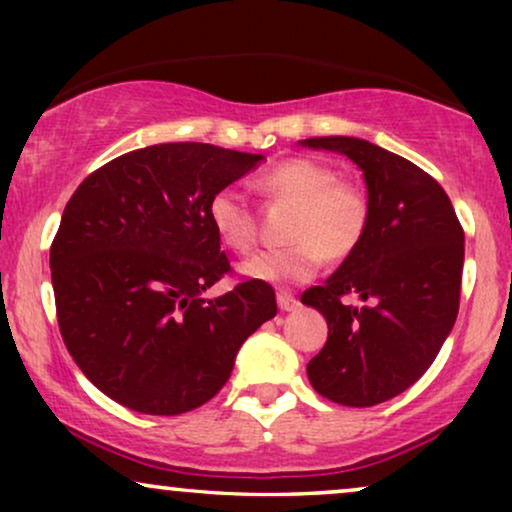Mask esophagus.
I'll list each match as a JSON object with an SVG mask.
<instances>
[{"mask_svg": "<svg viewBox=\"0 0 512 512\" xmlns=\"http://www.w3.org/2000/svg\"><path fill=\"white\" fill-rule=\"evenodd\" d=\"M277 305L282 312H293V310H298L300 303L291 296V293H277Z\"/></svg>", "mask_w": 512, "mask_h": 512, "instance_id": "34e87169", "label": "esophagus"}]
</instances>
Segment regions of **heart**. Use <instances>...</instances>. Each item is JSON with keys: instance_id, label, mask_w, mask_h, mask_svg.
<instances>
[{"instance_id": "obj_1", "label": "heart", "mask_w": 512, "mask_h": 512, "mask_svg": "<svg viewBox=\"0 0 512 512\" xmlns=\"http://www.w3.org/2000/svg\"><path fill=\"white\" fill-rule=\"evenodd\" d=\"M272 200L296 205L286 240L291 244L247 258L240 275L254 282L289 286L317 275L324 256L342 261L359 249L370 223V200L354 181L340 179L333 165L317 158H289L270 167L261 179ZM209 221L233 251L256 244V216L240 188L226 186L209 200Z\"/></svg>"}]
</instances>
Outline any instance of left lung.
<instances>
[{
	"label": "left lung",
	"instance_id": "left-lung-1",
	"mask_svg": "<svg viewBox=\"0 0 512 512\" xmlns=\"http://www.w3.org/2000/svg\"><path fill=\"white\" fill-rule=\"evenodd\" d=\"M307 149L342 153L363 172L366 237L324 286L300 303L324 314L328 338L307 363L328 401L370 408L426 373L459 312L464 230L447 193L415 163L359 137H312ZM356 295L363 308L344 298Z\"/></svg>",
	"mask_w": 512,
	"mask_h": 512
}]
</instances>
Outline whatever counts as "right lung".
Wrapping results in <instances>:
<instances>
[{
	"instance_id": "add662e5",
	"label": "right lung",
	"mask_w": 512,
	"mask_h": 512,
	"mask_svg": "<svg viewBox=\"0 0 512 512\" xmlns=\"http://www.w3.org/2000/svg\"><path fill=\"white\" fill-rule=\"evenodd\" d=\"M263 156L174 142L118 156L69 198L51 244L62 340L102 394L181 415L219 394L242 342L277 314L270 284L205 298L230 270L209 200Z\"/></svg>"
}]
</instances>
